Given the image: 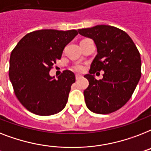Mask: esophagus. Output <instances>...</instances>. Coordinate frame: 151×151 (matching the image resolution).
<instances>
[{
  "mask_svg": "<svg viewBox=\"0 0 151 151\" xmlns=\"http://www.w3.org/2000/svg\"><path fill=\"white\" fill-rule=\"evenodd\" d=\"M75 77H76V80H78L81 78V74H76Z\"/></svg>",
  "mask_w": 151,
  "mask_h": 151,
  "instance_id": "34e87169",
  "label": "esophagus"
}]
</instances>
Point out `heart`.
I'll list each match as a JSON object with an SVG mask.
<instances>
[{
  "label": "heart",
  "mask_w": 151,
  "mask_h": 151,
  "mask_svg": "<svg viewBox=\"0 0 151 151\" xmlns=\"http://www.w3.org/2000/svg\"><path fill=\"white\" fill-rule=\"evenodd\" d=\"M72 70H73V71L76 72H82L84 70V67L81 63H77V64L73 65V67H72Z\"/></svg>",
  "instance_id": "heart-1"
}]
</instances>
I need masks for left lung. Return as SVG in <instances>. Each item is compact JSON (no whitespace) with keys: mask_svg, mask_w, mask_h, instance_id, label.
Segmentation results:
<instances>
[{"mask_svg":"<svg viewBox=\"0 0 151 151\" xmlns=\"http://www.w3.org/2000/svg\"><path fill=\"white\" fill-rule=\"evenodd\" d=\"M80 35L92 39L97 47L89 73L84 75L89 85L84 91L90 111L109 114L117 111L129 100L141 77L140 55L129 35L121 29L105 24L78 29ZM103 70L104 78H94Z\"/></svg>","mask_w":151,"mask_h":151,"instance_id":"1","label":"left lung"}]
</instances>
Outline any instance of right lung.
<instances>
[{
    "label": "right lung",
    "instance_id": "obj_1",
    "mask_svg": "<svg viewBox=\"0 0 151 151\" xmlns=\"http://www.w3.org/2000/svg\"><path fill=\"white\" fill-rule=\"evenodd\" d=\"M78 31L42 29L28 33L10 57L9 78L17 99L26 109L39 116H51L64 109L75 75L64 70L55 79L50 75L64 47Z\"/></svg>",
    "mask_w": 151,
    "mask_h": 151
}]
</instances>
